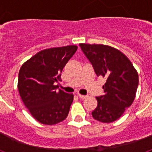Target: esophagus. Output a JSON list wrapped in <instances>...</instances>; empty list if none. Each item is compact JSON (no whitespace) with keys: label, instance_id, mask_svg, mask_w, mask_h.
<instances>
[{"label":"esophagus","instance_id":"34e87169","mask_svg":"<svg viewBox=\"0 0 152 152\" xmlns=\"http://www.w3.org/2000/svg\"><path fill=\"white\" fill-rule=\"evenodd\" d=\"M77 96H78L80 99H85V98L87 97V96H86V95H81V94H77Z\"/></svg>","mask_w":152,"mask_h":152}]
</instances>
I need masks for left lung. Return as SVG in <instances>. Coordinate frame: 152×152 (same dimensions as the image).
Here are the masks:
<instances>
[{"mask_svg":"<svg viewBox=\"0 0 152 152\" xmlns=\"http://www.w3.org/2000/svg\"><path fill=\"white\" fill-rule=\"evenodd\" d=\"M80 49L97 76L107 78L104 94L96 96L92 116L102 123L116 121L133 103L139 75L131 61L118 49L101 44L80 43Z\"/></svg>","mask_w":152,"mask_h":152,"instance_id":"8db88e82","label":"left lung"}]
</instances>
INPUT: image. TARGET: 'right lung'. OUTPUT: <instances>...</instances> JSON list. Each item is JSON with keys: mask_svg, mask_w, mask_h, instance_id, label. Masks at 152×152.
Returning a JSON list of instances; mask_svg holds the SVG:
<instances>
[{"mask_svg": "<svg viewBox=\"0 0 152 152\" xmlns=\"http://www.w3.org/2000/svg\"><path fill=\"white\" fill-rule=\"evenodd\" d=\"M77 47L68 45L38 52L21 66L18 90L24 105L39 123L54 125L66 119L74 95L58 90L61 74Z\"/></svg>", "mask_w": 152, "mask_h": 152, "instance_id": "right-lung-1", "label": "right lung"}]
</instances>
